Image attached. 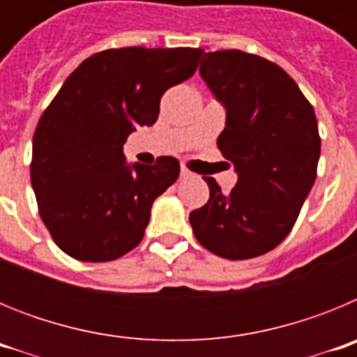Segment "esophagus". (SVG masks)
Instances as JSON below:
<instances>
[{
  "instance_id": "1",
  "label": "esophagus",
  "mask_w": 357,
  "mask_h": 357,
  "mask_svg": "<svg viewBox=\"0 0 357 357\" xmlns=\"http://www.w3.org/2000/svg\"><path fill=\"white\" fill-rule=\"evenodd\" d=\"M191 175H193V173L189 172V169L185 168V166H182V168H181V176H182V178H188V176H191Z\"/></svg>"
}]
</instances>
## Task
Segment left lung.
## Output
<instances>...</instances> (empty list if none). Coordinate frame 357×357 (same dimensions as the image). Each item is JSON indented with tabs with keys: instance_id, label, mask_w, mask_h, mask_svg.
Masks as SVG:
<instances>
[{
	"instance_id": "8db88e82",
	"label": "left lung",
	"mask_w": 357,
	"mask_h": 357,
	"mask_svg": "<svg viewBox=\"0 0 357 357\" xmlns=\"http://www.w3.org/2000/svg\"><path fill=\"white\" fill-rule=\"evenodd\" d=\"M202 78L225 105L218 148L234 164L230 195L206 176L211 197L191 211L202 247L225 259H252L291 232L317 178L320 134L313 105L275 62L241 50L206 53Z\"/></svg>"
}]
</instances>
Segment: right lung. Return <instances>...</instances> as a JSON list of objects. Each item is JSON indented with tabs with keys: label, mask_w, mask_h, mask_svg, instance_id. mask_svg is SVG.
<instances>
[{
	"label": "right lung",
	"mask_w": 357,
	"mask_h": 357,
	"mask_svg": "<svg viewBox=\"0 0 357 357\" xmlns=\"http://www.w3.org/2000/svg\"><path fill=\"white\" fill-rule=\"evenodd\" d=\"M200 48H110L85 59L40 116L30 178L56 247L105 263L134 250L151 204L178 178L175 157L125 162L123 144L159 118L160 96L193 77Z\"/></svg>",
	"instance_id": "right-lung-1"
}]
</instances>
